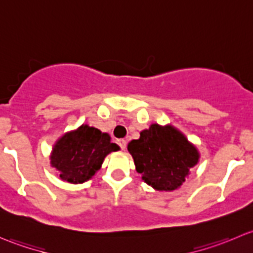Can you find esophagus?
Listing matches in <instances>:
<instances>
[{
  "instance_id": "obj_1",
  "label": "esophagus",
  "mask_w": 253,
  "mask_h": 253,
  "mask_svg": "<svg viewBox=\"0 0 253 253\" xmlns=\"http://www.w3.org/2000/svg\"><path fill=\"white\" fill-rule=\"evenodd\" d=\"M117 144H119V147L121 148L122 150L126 149V147H127V142L125 141V139H119V141H117Z\"/></svg>"
}]
</instances>
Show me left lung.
<instances>
[{
  "mask_svg": "<svg viewBox=\"0 0 253 253\" xmlns=\"http://www.w3.org/2000/svg\"><path fill=\"white\" fill-rule=\"evenodd\" d=\"M137 172L158 191L180 187L198 163L197 149L171 126L152 125L141 132L139 139L128 143Z\"/></svg>",
  "mask_w": 253,
  "mask_h": 253,
  "instance_id": "obj_1",
  "label": "left lung"
}]
</instances>
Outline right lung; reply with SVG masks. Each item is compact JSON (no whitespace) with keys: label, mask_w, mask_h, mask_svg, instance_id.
Instances as JSON below:
<instances>
[{"label":"right lung","mask_w":253,"mask_h":253,"mask_svg":"<svg viewBox=\"0 0 253 253\" xmlns=\"http://www.w3.org/2000/svg\"><path fill=\"white\" fill-rule=\"evenodd\" d=\"M119 150L108 133L86 125L61 137L53 147L51 165L60 171V177L71 183L89 180L99 169L109 153Z\"/></svg>","instance_id":"obj_1"}]
</instances>
